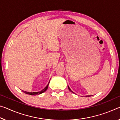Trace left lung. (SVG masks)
Segmentation results:
<instances>
[{
	"label": "left lung",
	"instance_id": "8db88e82",
	"mask_svg": "<svg viewBox=\"0 0 120 120\" xmlns=\"http://www.w3.org/2000/svg\"><path fill=\"white\" fill-rule=\"evenodd\" d=\"M68 89H69V91H71V92H73V93H74V92H73V91H72L71 90V89H70V87H69V86H68ZM90 96H86V97H90Z\"/></svg>",
	"mask_w": 120,
	"mask_h": 120
}]
</instances>
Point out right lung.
<instances>
[{
  "mask_svg": "<svg viewBox=\"0 0 120 120\" xmlns=\"http://www.w3.org/2000/svg\"><path fill=\"white\" fill-rule=\"evenodd\" d=\"M50 81H49V82L48 84H47V86L45 87L44 89H43L42 90L38 91V92H28V91H23V92L24 93H25L26 94H30V95H32V96H36V95H38L40 94H41L42 93L44 92L45 91H46L47 90V88H48V86H49V83H50Z\"/></svg>",
  "mask_w": 120,
  "mask_h": 120,
  "instance_id": "obj_1",
  "label": "right lung"
}]
</instances>
